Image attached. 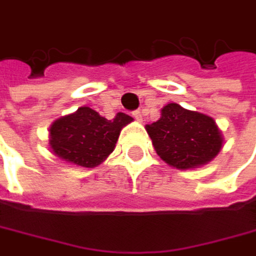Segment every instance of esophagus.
I'll return each mask as SVG.
<instances>
[{
  "label": "esophagus",
  "mask_w": 256,
  "mask_h": 256,
  "mask_svg": "<svg viewBox=\"0 0 256 256\" xmlns=\"http://www.w3.org/2000/svg\"><path fill=\"white\" fill-rule=\"evenodd\" d=\"M132 116L134 117V120H136V122H142V114H140V111H133V112H132Z\"/></svg>",
  "instance_id": "esophagus-1"
}]
</instances>
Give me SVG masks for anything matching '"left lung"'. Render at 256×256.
<instances>
[{
	"mask_svg": "<svg viewBox=\"0 0 256 256\" xmlns=\"http://www.w3.org/2000/svg\"><path fill=\"white\" fill-rule=\"evenodd\" d=\"M145 128L160 158L178 170L205 166L222 148V134L212 117L176 102L166 105L160 120Z\"/></svg>",
	"mask_w": 256,
	"mask_h": 256,
	"instance_id": "left-lung-1",
	"label": "left lung"
}]
</instances>
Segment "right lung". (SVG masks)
Here are the masks:
<instances>
[{
	"label": "right lung",
	"instance_id": "add662e5",
	"mask_svg": "<svg viewBox=\"0 0 256 256\" xmlns=\"http://www.w3.org/2000/svg\"><path fill=\"white\" fill-rule=\"evenodd\" d=\"M132 122L124 112L108 120L89 106H80L51 124L50 148L66 162L92 168L114 151L122 128Z\"/></svg>",
	"mask_w": 256,
	"mask_h": 256
}]
</instances>
